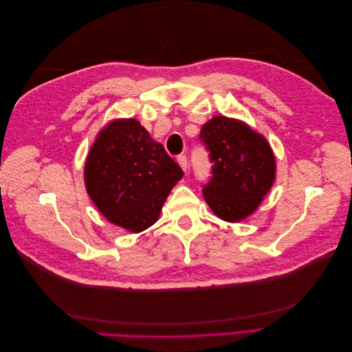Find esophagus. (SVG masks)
<instances>
[{
	"instance_id": "34e87169",
	"label": "esophagus",
	"mask_w": 352,
	"mask_h": 352,
	"mask_svg": "<svg viewBox=\"0 0 352 352\" xmlns=\"http://www.w3.org/2000/svg\"><path fill=\"white\" fill-rule=\"evenodd\" d=\"M177 163H179L180 167H182L184 172H186V170H188V158H186V155H179L177 157Z\"/></svg>"
}]
</instances>
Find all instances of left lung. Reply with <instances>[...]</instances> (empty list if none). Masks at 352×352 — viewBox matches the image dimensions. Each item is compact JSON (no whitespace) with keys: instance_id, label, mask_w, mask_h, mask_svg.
I'll return each instance as SVG.
<instances>
[{"instance_id":"8db88e82","label":"left lung","mask_w":352,"mask_h":352,"mask_svg":"<svg viewBox=\"0 0 352 352\" xmlns=\"http://www.w3.org/2000/svg\"><path fill=\"white\" fill-rule=\"evenodd\" d=\"M211 176L202 185L210 208L221 220L241 221L267 195L276 173L269 142L247 124L216 116L199 132Z\"/></svg>"}]
</instances>
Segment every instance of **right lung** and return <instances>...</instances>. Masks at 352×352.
Instances as JSON below:
<instances>
[{"label":"right lung","instance_id":"obj_1","mask_svg":"<svg viewBox=\"0 0 352 352\" xmlns=\"http://www.w3.org/2000/svg\"><path fill=\"white\" fill-rule=\"evenodd\" d=\"M182 177L180 166L135 119L105 126L85 164V185L101 214L136 233L154 225Z\"/></svg>","mask_w":352,"mask_h":352}]
</instances>
